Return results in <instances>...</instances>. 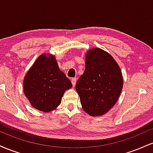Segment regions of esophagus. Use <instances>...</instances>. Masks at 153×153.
Instances as JSON below:
<instances>
[{"instance_id": "obj_1", "label": "esophagus", "mask_w": 153, "mask_h": 153, "mask_svg": "<svg viewBox=\"0 0 153 153\" xmlns=\"http://www.w3.org/2000/svg\"><path fill=\"white\" fill-rule=\"evenodd\" d=\"M76 80L77 79L75 78H73L71 79V82H72V84H73V87H74L75 85V84H76Z\"/></svg>"}]
</instances>
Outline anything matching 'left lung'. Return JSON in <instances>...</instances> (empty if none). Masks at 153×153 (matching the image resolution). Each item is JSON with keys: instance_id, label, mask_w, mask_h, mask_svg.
Instances as JSON below:
<instances>
[{"instance_id": "1", "label": "left lung", "mask_w": 153, "mask_h": 153, "mask_svg": "<svg viewBox=\"0 0 153 153\" xmlns=\"http://www.w3.org/2000/svg\"><path fill=\"white\" fill-rule=\"evenodd\" d=\"M123 88L120 67L114 57L100 48L85 54V68L75 85L82 109L91 117L102 116L118 101Z\"/></svg>"}]
</instances>
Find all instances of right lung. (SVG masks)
<instances>
[{
    "mask_svg": "<svg viewBox=\"0 0 153 153\" xmlns=\"http://www.w3.org/2000/svg\"><path fill=\"white\" fill-rule=\"evenodd\" d=\"M24 93L34 108L50 112L57 108L72 82L59 70L53 54L39 56L24 78Z\"/></svg>",
    "mask_w": 153,
    "mask_h": 153,
    "instance_id": "right-lung-1",
    "label": "right lung"
}]
</instances>
